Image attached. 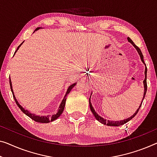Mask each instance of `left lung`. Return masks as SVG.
<instances>
[{"label": "left lung", "instance_id": "left-lung-1", "mask_svg": "<svg viewBox=\"0 0 157 157\" xmlns=\"http://www.w3.org/2000/svg\"><path fill=\"white\" fill-rule=\"evenodd\" d=\"M128 41L130 42V43L132 44V45L134 46V47L136 48V50L137 51V52H138L139 55L140 56V58H141V60L142 61V63L144 64V56L143 55H142V51L141 50H140L139 47H137V46L135 45L134 42H133L132 40H131V39L129 38L128 37ZM145 65V64H144ZM147 66L145 65V71H144V75H145V78H144V81H143V84H144V95H143V99H142V103L141 104H140V106H139V108L137 109V110L136 111H135V113L133 114V115L132 116H130V118H126L125 119V120H123V121H106V119H104V118H102V117H101L100 116L98 115V114L96 113V111H94V109L92 105V103H91L90 101V100H89V102H90V109H91V111L92 112L93 115L94 116V117L96 118V119L98 121H99L100 123H101L102 124H104V125H109V126H120V125H124V124L126 123L127 122H128V121H130L131 119H132V118H134V117L135 116V115L137 113V112L139 111V109L140 107H141L142 106V101H143V99H144V97H145V94H146V92H147Z\"/></svg>", "mask_w": 157, "mask_h": 157}]
</instances>
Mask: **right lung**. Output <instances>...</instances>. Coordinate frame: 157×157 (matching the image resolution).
I'll return each mask as SVG.
<instances>
[{"instance_id": "obj_1", "label": "right lung", "mask_w": 157, "mask_h": 157, "mask_svg": "<svg viewBox=\"0 0 157 157\" xmlns=\"http://www.w3.org/2000/svg\"><path fill=\"white\" fill-rule=\"evenodd\" d=\"M39 28H40V27H37L36 29L34 30V32L36 31V30L39 29ZM23 42H24V41H23ZM23 42H22V43H23ZM22 43L20 45L18 46L17 48V50L15 51V53L16 52H17V51L18 50V48H20V46L21 45H22ZM15 53H14V55H15ZM75 85H76V83L72 84V85H71V86H70L69 87H68V89H67V92H66V94H65V97H64V98H63V99L62 102L60 103V106H59V109H58V112H57V113L54 114V115H52V116H49V115H48V116H36V115H35L34 113H30V112H29V111H27V110H25L24 108H23V107H22V106H21V105H20V104H19L18 101H17V99H16L15 95H14L13 90V86H12V82H11V80H10V89H11L12 93H13V98H14V99H15V101L16 102V104H17V106L19 107V108L20 109L21 111H22L23 112V113H24L25 114V115H27V116H29L30 118H32V120H34V121H36V122L41 123H49V122H51V121H53L56 120V119H57V118H58V117H59L60 115H61L62 113H63V110H64V108H65V101H66V99H67V94H68L70 93V92H71V91L72 89L74 87Z\"/></svg>"}]
</instances>
